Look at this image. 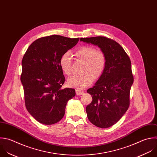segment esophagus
Here are the masks:
<instances>
[{
  "mask_svg": "<svg viewBox=\"0 0 157 157\" xmlns=\"http://www.w3.org/2000/svg\"><path fill=\"white\" fill-rule=\"evenodd\" d=\"M84 93V92L83 90H76V94L77 95H81L82 94H83Z\"/></svg>",
  "mask_w": 157,
  "mask_h": 157,
  "instance_id": "34e87169",
  "label": "esophagus"
}]
</instances>
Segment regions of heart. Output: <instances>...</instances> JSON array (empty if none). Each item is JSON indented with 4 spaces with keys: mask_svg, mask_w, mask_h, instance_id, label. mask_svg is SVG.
I'll use <instances>...</instances> for the list:
<instances>
[{
    "mask_svg": "<svg viewBox=\"0 0 157 157\" xmlns=\"http://www.w3.org/2000/svg\"><path fill=\"white\" fill-rule=\"evenodd\" d=\"M75 56L77 59L84 62L81 71L83 73L69 78L68 84L77 89H83L92 84L93 78L97 79L102 75L107 65L106 56L103 52L89 45L78 48ZM60 65L65 74L68 76L71 74V60L69 52L62 56Z\"/></svg>",
    "mask_w": 157,
    "mask_h": 157,
    "instance_id": "obj_1",
    "label": "heart"
}]
</instances>
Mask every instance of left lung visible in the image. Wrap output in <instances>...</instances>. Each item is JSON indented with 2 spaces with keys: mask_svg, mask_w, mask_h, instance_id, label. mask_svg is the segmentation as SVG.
Here are the masks:
<instances>
[{
  "mask_svg": "<svg viewBox=\"0 0 157 157\" xmlns=\"http://www.w3.org/2000/svg\"><path fill=\"white\" fill-rule=\"evenodd\" d=\"M80 40L97 45L106 56L105 71L87 90L92 101L86 107V113L94 125L109 128L121 119L129 106L134 82L130 59L118 42L108 37H82Z\"/></svg>",
  "mask_w": 157,
  "mask_h": 157,
  "instance_id": "8db88e82",
  "label": "left lung"
}]
</instances>
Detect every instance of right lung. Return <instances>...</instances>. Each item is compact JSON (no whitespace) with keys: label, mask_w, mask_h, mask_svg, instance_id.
<instances>
[{"label":"right lung","mask_w":157,"mask_h":157,"mask_svg":"<svg viewBox=\"0 0 157 157\" xmlns=\"http://www.w3.org/2000/svg\"><path fill=\"white\" fill-rule=\"evenodd\" d=\"M79 39L59 35L40 37L29 45L23 56L20 79L25 106L42 124L50 125L60 121L68 101L76 94L74 89H62L65 78L60 60Z\"/></svg>","instance_id":"obj_1"}]
</instances>
